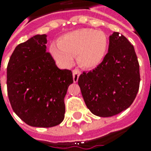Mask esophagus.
<instances>
[{
    "mask_svg": "<svg viewBox=\"0 0 151 151\" xmlns=\"http://www.w3.org/2000/svg\"><path fill=\"white\" fill-rule=\"evenodd\" d=\"M80 74H81V72L79 71L78 69L73 70V82H77L78 81V78Z\"/></svg>",
    "mask_w": 151,
    "mask_h": 151,
    "instance_id": "esophagus-1",
    "label": "esophagus"
}]
</instances>
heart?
I'll list each match as a JSON object with an SVG mask.
<instances>
[{"instance_id":"obj_1","label":"heart","mask_w":151,"mask_h":151,"mask_svg":"<svg viewBox=\"0 0 151 151\" xmlns=\"http://www.w3.org/2000/svg\"><path fill=\"white\" fill-rule=\"evenodd\" d=\"M108 40L104 32L93 29H79L59 38L57 46L50 47V52L60 65L69 67L77 56V62L82 68L93 69L104 59Z\"/></svg>"}]
</instances>
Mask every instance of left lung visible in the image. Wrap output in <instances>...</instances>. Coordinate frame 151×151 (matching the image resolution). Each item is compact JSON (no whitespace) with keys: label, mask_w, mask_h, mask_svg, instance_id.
<instances>
[{"label":"left lung","mask_w":151,"mask_h":151,"mask_svg":"<svg viewBox=\"0 0 151 151\" xmlns=\"http://www.w3.org/2000/svg\"><path fill=\"white\" fill-rule=\"evenodd\" d=\"M139 83V64L134 47L119 32L109 36L108 52L103 62L78 78L86 107L100 117L126 110L136 98Z\"/></svg>","instance_id":"obj_1"}]
</instances>
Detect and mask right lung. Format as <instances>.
Segmentation results:
<instances>
[{
    "instance_id": "1",
    "label": "right lung",
    "mask_w": 151,
    "mask_h": 151,
    "mask_svg": "<svg viewBox=\"0 0 151 151\" xmlns=\"http://www.w3.org/2000/svg\"><path fill=\"white\" fill-rule=\"evenodd\" d=\"M47 35L18 44L7 66V91L13 110L33 127L49 128L63 121L64 99L73 82L72 72L60 69L47 52Z\"/></svg>"
}]
</instances>
